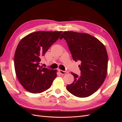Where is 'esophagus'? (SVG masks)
<instances>
[{
  "instance_id": "1",
  "label": "esophagus",
  "mask_w": 122,
  "mask_h": 122,
  "mask_svg": "<svg viewBox=\"0 0 122 122\" xmlns=\"http://www.w3.org/2000/svg\"><path fill=\"white\" fill-rule=\"evenodd\" d=\"M58 71L60 72V73L62 75H65V74H67V73H68V71H62V70H58Z\"/></svg>"
}]
</instances>
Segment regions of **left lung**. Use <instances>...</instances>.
Listing matches in <instances>:
<instances>
[{
  "instance_id": "obj_1",
  "label": "left lung",
  "mask_w": 122,
  "mask_h": 122,
  "mask_svg": "<svg viewBox=\"0 0 122 122\" xmlns=\"http://www.w3.org/2000/svg\"><path fill=\"white\" fill-rule=\"evenodd\" d=\"M67 42L72 58L80 61V75L71 72L74 81L67 90L75 96L84 98L96 92L104 82L107 72L108 55L104 45L85 33L64 31L60 39Z\"/></svg>"
}]
</instances>
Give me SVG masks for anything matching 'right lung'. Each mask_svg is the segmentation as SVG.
I'll return each instance as SVG.
<instances>
[{"mask_svg": "<svg viewBox=\"0 0 122 122\" xmlns=\"http://www.w3.org/2000/svg\"><path fill=\"white\" fill-rule=\"evenodd\" d=\"M62 32H34L18 44L14 56L15 69L19 81L30 93H41L48 90L57 76L56 70L43 67L40 62Z\"/></svg>", "mask_w": 122, "mask_h": 122, "instance_id": "add662e5", "label": "right lung"}]
</instances>
